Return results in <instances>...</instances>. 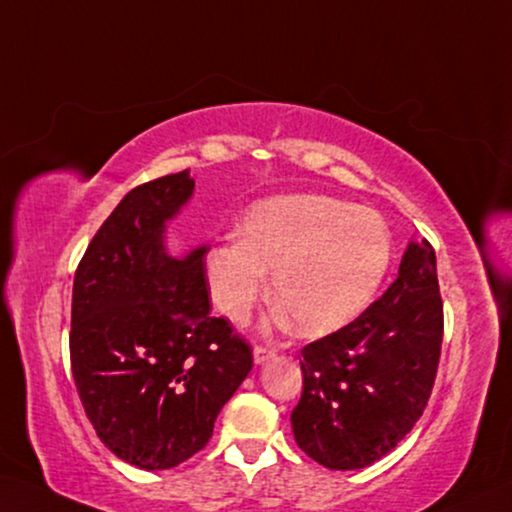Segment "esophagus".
Segmentation results:
<instances>
[{
  "label": "esophagus",
  "mask_w": 512,
  "mask_h": 512,
  "mask_svg": "<svg viewBox=\"0 0 512 512\" xmlns=\"http://www.w3.org/2000/svg\"><path fill=\"white\" fill-rule=\"evenodd\" d=\"M276 353L272 351V348H267V346H256L254 348V362L256 364H265L267 360H272Z\"/></svg>",
  "instance_id": "34e87169"
}]
</instances>
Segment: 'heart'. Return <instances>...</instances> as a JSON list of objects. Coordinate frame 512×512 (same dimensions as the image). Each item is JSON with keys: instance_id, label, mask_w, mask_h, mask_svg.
Segmentation results:
<instances>
[{"instance_id": "1", "label": "heart", "mask_w": 512, "mask_h": 512, "mask_svg": "<svg viewBox=\"0 0 512 512\" xmlns=\"http://www.w3.org/2000/svg\"><path fill=\"white\" fill-rule=\"evenodd\" d=\"M391 263L380 213L326 195H279L251 206L240 238L215 242L204 272L224 317L245 324L270 292L303 335L344 328L369 308Z\"/></svg>"}]
</instances>
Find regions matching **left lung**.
Masks as SVG:
<instances>
[{"mask_svg": "<svg viewBox=\"0 0 512 512\" xmlns=\"http://www.w3.org/2000/svg\"><path fill=\"white\" fill-rule=\"evenodd\" d=\"M443 344L436 254L409 242L398 279L360 317L303 348L292 432L330 470L380 461L423 416Z\"/></svg>", "mask_w": 512, "mask_h": 512, "instance_id": "obj_1", "label": "left lung"}]
</instances>
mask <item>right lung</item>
I'll return each mask as SVG.
<instances>
[{"mask_svg": "<svg viewBox=\"0 0 512 512\" xmlns=\"http://www.w3.org/2000/svg\"><path fill=\"white\" fill-rule=\"evenodd\" d=\"M193 188L188 170L132 188L74 276L69 355L80 402L107 450L141 470L200 452L254 366L245 339L209 315L206 247L166 251V222Z\"/></svg>", "mask_w": 512, "mask_h": 512, "instance_id": "1", "label": "right lung"}]
</instances>
